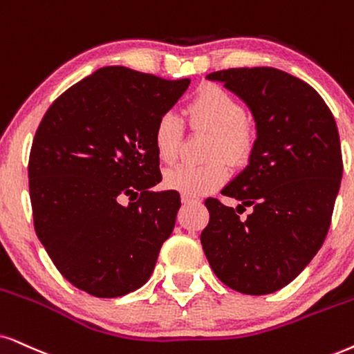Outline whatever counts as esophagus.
Segmentation results:
<instances>
[{"instance_id": "esophagus-1", "label": "esophagus", "mask_w": 354, "mask_h": 354, "mask_svg": "<svg viewBox=\"0 0 354 354\" xmlns=\"http://www.w3.org/2000/svg\"><path fill=\"white\" fill-rule=\"evenodd\" d=\"M181 203L185 205H191V204H199L201 201L196 198H189V196H181Z\"/></svg>"}]
</instances>
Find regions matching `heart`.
Masks as SVG:
<instances>
[{"label":"heart","instance_id":"obj_1","mask_svg":"<svg viewBox=\"0 0 354 354\" xmlns=\"http://www.w3.org/2000/svg\"><path fill=\"white\" fill-rule=\"evenodd\" d=\"M189 125L212 136L209 156L222 155L232 163L247 160L253 147L254 131L243 115L240 102L217 84H204L186 107ZM181 120L174 114H163L153 127V145L163 163H173L180 151ZM229 176L222 158L205 165H180L165 173L163 185L183 196L198 198L216 191Z\"/></svg>","mask_w":354,"mask_h":354}]
</instances>
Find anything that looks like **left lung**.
<instances>
[{"mask_svg":"<svg viewBox=\"0 0 354 354\" xmlns=\"http://www.w3.org/2000/svg\"><path fill=\"white\" fill-rule=\"evenodd\" d=\"M248 106L257 127L248 165L222 194L252 207L247 219L207 199L201 234L216 276L241 294H271L301 274L324 243L343 174L332 111L310 84L254 66L209 73Z\"/></svg>","mask_w":354,"mask_h":354,"instance_id":"obj_1","label":"left lung"}]
</instances>
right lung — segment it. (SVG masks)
<instances>
[{
    "label": "right lung",
    "mask_w": 354,
    "mask_h": 354,
    "mask_svg": "<svg viewBox=\"0 0 354 354\" xmlns=\"http://www.w3.org/2000/svg\"><path fill=\"white\" fill-rule=\"evenodd\" d=\"M189 83L102 66L44 115L29 156L34 229L75 288L119 297L153 272L181 205L176 191H151L162 181L153 127Z\"/></svg>",
    "instance_id": "1"
}]
</instances>
